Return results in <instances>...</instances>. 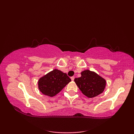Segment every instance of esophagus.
<instances>
[{"label": "esophagus", "instance_id": "34e87169", "mask_svg": "<svg viewBox=\"0 0 134 134\" xmlns=\"http://www.w3.org/2000/svg\"><path fill=\"white\" fill-rule=\"evenodd\" d=\"M74 79H75L74 76H71V79L72 81H74Z\"/></svg>", "mask_w": 134, "mask_h": 134}]
</instances>
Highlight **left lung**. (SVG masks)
Instances as JSON below:
<instances>
[{
	"mask_svg": "<svg viewBox=\"0 0 134 134\" xmlns=\"http://www.w3.org/2000/svg\"><path fill=\"white\" fill-rule=\"evenodd\" d=\"M74 81L84 95L89 98L94 97L103 92L106 85L104 79L89 70L81 72V76Z\"/></svg>",
	"mask_w": 134,
	"mask_h": 134,
	"instance_id": "left-lung-1",
	"label": "left lung"
}]
</instances>
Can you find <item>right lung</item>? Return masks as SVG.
I'll return each mask as SVG.
<instances>
[{
  "instance_id": "add662e5",
  "label": "right lung",
  "mask_w": 134,
  "mask_h": 134,
  "mask_svg": "<svg viewBox=\"0 0 134 134\" xmlns=\"http://www.w3.org/2000/svg\"><path fill=\"white\" fill-rule=\"evenodd\" d=\"M71 81L67 74L54 70L39 79L40 92L45 95L53 97L59 93Z\"/></svg>"
}]
</instances>
